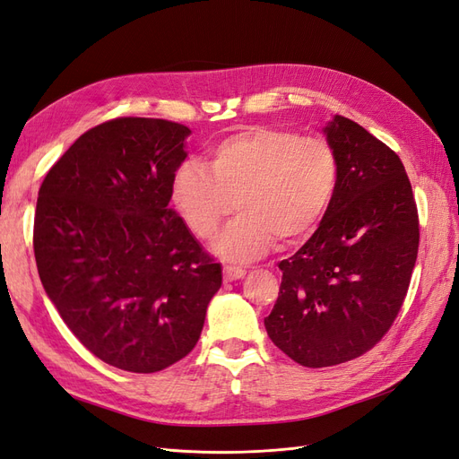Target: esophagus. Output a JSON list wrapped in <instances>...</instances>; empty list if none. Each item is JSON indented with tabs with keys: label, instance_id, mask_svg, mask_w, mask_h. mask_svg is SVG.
I'll return each mask as SVG.
<instances>
[{
	"label": "esophagus",
	"instance_id": "1",
	"mask_svg": "<svg viewBox=\"0 0 459 459\" xmlns=\"http://www.w3.org/2000/svg\"><path fill=\"white\" fill-rule=\"evenodd\" d=\"M245 270L238 268V266H226L224 268V281H235V280H241L245 277Z\"/></svg>",
	"mask_w": 459,
	"mask_h": 459
}]
</instances>
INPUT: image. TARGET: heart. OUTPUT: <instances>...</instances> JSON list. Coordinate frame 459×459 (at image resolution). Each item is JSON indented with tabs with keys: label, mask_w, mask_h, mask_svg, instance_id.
I'll return each mask as SVG.
<instances>
[{
	"label": "heart",
	"mask_w": 459,
	"mask_h": 459,
	"mask_svg": "<svg viewBox=\"0 0 459 459\" xmlns=\"http://www.w3.org/2000/svg\"><path fill=\"white\" fill-rule=\"evenodd\" d=\"M206 166L186 160L172 178V201L189 231L208 239L233 206L241 212L212 243L230 262H248L307 241L339 187V160L319 137L255 126L206 152Z\"/></svg>",
	"instance_id": "b5f03b06"
}]
</instances>
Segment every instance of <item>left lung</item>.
<instances>
[{"label": "left lung", "mask_w": 459, "mask_h": 459, "mask_svg": "<svg viewBox=\"0 0 459 459\" xmlns=\"http://www.w3.org/2000/svg\"><path fill=\"white\" fill-rule=\"evenodd\" d=\"M339 187L322 224L280 262L268 337L307 368L349 362L377 344L408 293L420 221L404 164L351 118L324 128Z\"/></svg>", "instance_id": "obj_1"}]
</instances>
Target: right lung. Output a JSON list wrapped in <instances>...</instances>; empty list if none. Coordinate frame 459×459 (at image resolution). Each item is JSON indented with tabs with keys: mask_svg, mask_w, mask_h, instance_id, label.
<instances>
[{
	"mask_svg": "<svg viewBox=\"0 0 459 459\" xmlns=\"http://www.w3.org/2000/svg\"><path fill=\"white\" fill-rule=\"evenodd\" d=\"M184 124L115 118L68 147L38 193L41 285L105 364L155 373L197 344L221 266L169 206L187 157Z\"/></svg>",
	"mask_w": 459,
	"mask_h": 459,
	"instance_id": "right-lung-1",
	"label": "right lung"
}]
</instances>
